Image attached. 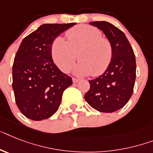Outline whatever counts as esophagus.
Instances as JSON below:
<instances>
[{"label": "esophagus", "instance_id": "esophagus-1", "mask_svg": "<svg viewBox=\"0 0 153 153\" xmlns=\"http://www.w3.org/2000/svg\"><path fill=\"white\" fill-rule=\"evenodd\" d=\"M79 81V79H76V78H73V82L74 83H77V82Z\"/></svg>", "mask_w": 153, "mask_h": 153}]
</instances>
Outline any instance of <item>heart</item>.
<instances>
[{
  "label": "heart",
  "mask_w": 153,
  "mask_h": 153,
  "mask_svg": "<svg viewBox=\"0 0 153 153\" xmlns=\"http://www.w3.org/2000/svg\"><path fill=\"white\" fill-rule=\"evenodd\" d=\"M67 41L57 36L51 45L53 61L63 73L72 69L76 54L79 62L74 72L78 75H101L109 65L113 58V48L108 39L102 37L95 27L79 25L68 30Z\"/></svg>",
  "instance_id": "1"
}]
</instances>
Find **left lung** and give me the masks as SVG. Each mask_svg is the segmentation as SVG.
<instances>
[{
    "instance_id": "1",
    "label": "left lung",
    "mask_w": 153,
    "mask_h": 153,
    "mask_svg": "<svg viewBox=\"0 0 153 153\" xmlns=\"http://www.w3.org/2000/svg\"><path fill=\"white\" fill-rule=\"evenodd\" d=\"M104 33L113 48V58L104 74L89 80L90 89L84 95L88 104L102 113L123 108L133 94L136 61L133 48L120 30L105 21L90 22Z\"/></svg>"
}]
</instances>
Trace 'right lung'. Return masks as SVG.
<instances>
[{
    "label": "right lung",
    "instance_id": "add662e5",
    "mask_svg": "<svg viewBox=\"0 0 153 153\" xmlns=\"http://www.w3.org/2000/svg\"><path fill=\"white\" fill-rule=\"evenodd\" d=\"M76 25L43 24L22 40L14 59L12 88L21 113L33 120H42L56 113L63 91L72 78L57 67L51 55V43Z\"/></svg>",
    "mask_w": 153,
    "mask_h": 153
}]
</instances>
